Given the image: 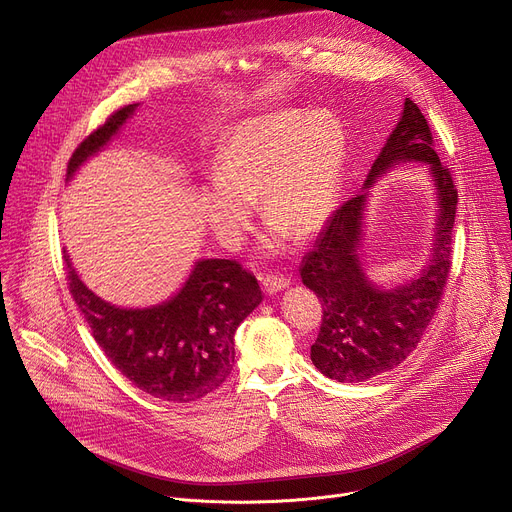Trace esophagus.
<instances>
[{
  "label": "esophagus",
  "mask_w": 512,
  "mask_h": 512,
  "mask_svg": "<svg viewBox=\"0 0 512 512\" xmlns=\"http://www.w3.org/2000/svg\"><path fill=\"white\" fill-rule=\"evenodd\" d=\"M261 286H263V292L271 296L280 290H286L290 286V280H286L284 276H263Z\"/></svg>",
  "instance_id": "34e87169"
}]
</instances>
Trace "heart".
I'll return each instance as SVG.
<instances>
[{"mask_svg": "<svg viewBox=\"0 0 512 512\" xmlns=\"http://www.w3.org/2000/svg\"><path fill=\"white\" fill-rule=\"evenodd\" d=\"M346 133L329 113L284 111L238 125L218 154V179L201 191V212L218 241L238 247L259 197L269 222L263 249L276 255L292 234L315 236L333 212Z\"/></svg>", "mask_w": 512, "mask_h": 512, "instance_id": "1", "label": "heart"}]
</instances>
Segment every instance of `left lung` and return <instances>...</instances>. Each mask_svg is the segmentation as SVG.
<instances>
[{"mask_svg": "<svg viewBox=\"0 0 512 512\" xmlns=\"http://www.w3.org/2000/svg\"><path fill=\"white\" fill-rule=\"evenodd\" d=\"M414 161L427 164L435 187L431 255L414 279L379 287L367 276L359 253L369 189L389 169ZM455 212L457 189L432 148L428 121L416 102L405 98L401 117L372 162L362 191L331 214L300 265L302 284L323 304L311 360L325 377L337 383H364L399 366L416 350L451 271Z\"/></svg>", "mask_w": 512, "mask_h": 512, "instance_id": "left-lung-1", "label": "left lung"}]
</instances>
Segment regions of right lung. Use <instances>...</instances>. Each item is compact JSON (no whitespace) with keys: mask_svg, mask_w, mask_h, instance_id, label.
<instances>
[{"mask_svg":"<svg viewBox=\"0 0 512 512\" xmlns=\"http://www.w3.org/2000/svg\"><path fill=\"white\" fill-rule=\"evenodd\" d=\"M127 105L78 146L67 181L121 131ZM70 292L113 366L148 395L187 403L216 391L234 364V333L263 300L255 276L230 259H197L183 286L150 306H117L94 294L63 251Z\"/></svg>","mask_w":512,"mask_h":512,"instance_id":"add662e5","label":"right lung"}]
</instances>
